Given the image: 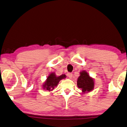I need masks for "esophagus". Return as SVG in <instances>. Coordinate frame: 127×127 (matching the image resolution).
I'll list each match as a JSON object with an SVG mask.
<instances>
[{"label":"esophagus","mask_w":127,"mask_h":127,"mask_svg":"<svg viewBox=\"0 0 127 127\" xmlns=\"http://www.w3.org/2000/svg\"><path fill=\"white\" fill-rule=\"evenodd\" d=\"M67 75L68 77L70 78H71L72 77V74L70 72H68L67 73Z\"/></svg>","instance_id":"esophagus-1"}]
</instances>
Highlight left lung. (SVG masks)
I'll list each match as a JSON object with an SVG mask.
<instances>
[{
	"instance_id": "left-lung-1",
	"label": "left lung",
	"mask_w": 127,
	"mask_h": 127,
	"mask_svg": "<svg viewBox=\"0 0 127 127\" xmlns=\"http://www.w3.org/2000/svg\"><path fill=\"white\" fill-rule=\"evenodd\" d=\"M80 73V76L78 77L77 81L78 87L81 90L82 93L91 92L95 87L94 79L90 77L86 71H82Z\"/></svg>"
}]
</instances>
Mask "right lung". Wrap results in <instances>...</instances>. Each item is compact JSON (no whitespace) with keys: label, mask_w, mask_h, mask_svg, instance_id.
<instances>
[{"label":"right lung","mask_w":127,"mask_h":127,"mask_svg":"<svg viewBox=\"0 0 127 127\" xmlns=\"http://www.w3.org/2000/svg\"><path fill=\"white\" fill-rule=\"evenodd\" d=\"M66 77V75L64 74L61 76H57L55 72L51 73L47 77L46 81H45L44 83L42 85L43 89L49 91V92L51 91L59 84L60 80L65 78Z\"/></svg>","instance_id":"1"}]
</instances>
